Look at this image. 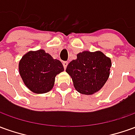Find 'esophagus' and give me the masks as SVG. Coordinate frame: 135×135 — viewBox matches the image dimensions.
<instances>
[{
	"instance_id": "esophagus-1",
	"label": "esophagus",
	"mask_w": 135,
	"mask_h": 135,
	"mask_svg": "<svg viewBox=\"0 0 135 135\" xmlns=\"http://www.w3.org/2000/svg\"><path fill=\"white\" fill-rule=\"evenodd\" d=\"M68 65V62L67 61H64L63 62V66H64V69H66V66H67Z\"/></svg>"
}]
</instances>
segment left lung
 Listing matches in <instances>:
<instances>
[{
    "instance_id": "1",
    "label": "left lung",
    "mask_w": 135,
    "mask_h": 135,
    "mask_svg": "<svg viewBox=\"0 0 135 135\" xmlns=\"http://www.w3.org/2000/svg\"><path fill=\"white\" fill-rule=\"evenodd\" d=\"M71 61L66 72L72 78L75 89L83 94L90 95L103 87L110 75L111 61L102 52L84 51Z\"/></svg>"
}]
</instances>
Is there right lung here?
Wrapping results in <instances>:
<instances>
[{
	"label": "right lung",
	"instance_id": "obj_1",
	"mask_svg": "<svg viewBox=\"0 0 135 135\" xmlns=\"http://www.w3.org/2000/svg\"><path fill=\"white\" fill-rule=\"evenodd\" d=\"M64 70L60 61L53 59L45 50L28 52L19 64V71L25 85L36 94L51 90L55 76Z\"/></svg>",
	"mask_w": 135,
	"mask_h": 135
}]
</instances>
